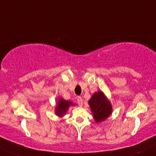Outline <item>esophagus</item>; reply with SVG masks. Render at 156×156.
Masks as SVG:
<instances>
[{
	"label": "esophagus",
	"instance_id": "esophagus-1",
	"mask_svg": "<svg viewBox=\"0 0 156 156\" xmlns=\"http://www.w3.org/2000/svg\"><path fill=\"white\" fill-rule=\"evenodd\" d=\"M77 101H78V105H79L80 106H83V101L82 98L80 97V96H78V98H77Z\"/></svg>",
	"mask_w": 156,
	"mask_h": 156
}]
</instances>
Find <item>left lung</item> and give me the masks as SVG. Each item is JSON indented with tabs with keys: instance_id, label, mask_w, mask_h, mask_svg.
Here are the masks:
<instances>
[{
	"instance_id": "1",
	"label": "left lung",
	"mask_w": 156,
	"mask_h": 156,
	"mask_svg": "<svg viewBox=\"0 0 156 156\" xmlns=\"http://www.w3.org/2000/svg\"><path fill=\"white\" fill-rule=\"evenodd\" d=\"M96 122H101L107 119L112 112V106L109 100L101 90L96 92L88 101Z\"/></svg>"
}]
</instances>
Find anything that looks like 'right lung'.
Segmentation results:
<instances>
[{"mask_svg":"<svg viewBox=\"0 0 156 156\" xmlns=\"http://www.w3.org/2000/svg\"><path fill=\"white\" fill-rule=\"evenodd\" d=\"M75 104L70 101H66V100L63 99V98H60L58 100V104H57L56 107H55V114L56 115L59 116V117H62V116L65 115L66 112L68 110V108L70 106H73Z\"/></svg>","mask_w":156,"mask_h":156,"instance_id":"obj_1","label":"right lung"}]
</instances>
